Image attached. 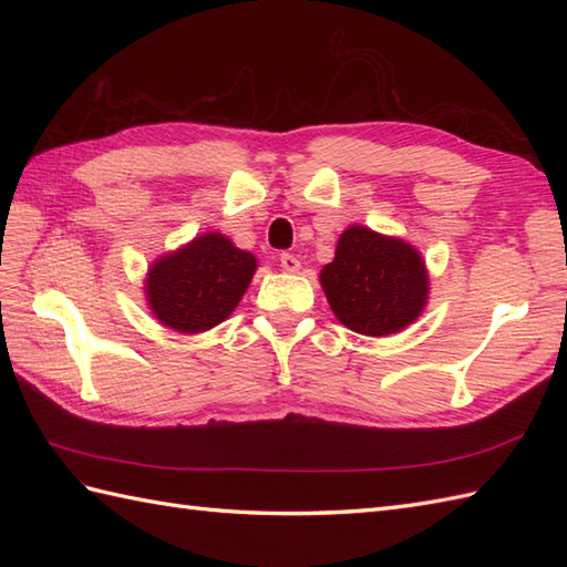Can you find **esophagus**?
Returning a JSON list of instances; mask_svg holds the SVG:
<instances>
[{
  "mask_svg": "<svg viewBox=\"0 0 567 567\" xmlns=\"http://www.w3.org/2000/svg\"><path fill=\"white\" fill-rule=\"evenodd\" d=\"M280 265H282L285 272H297L299 268H302V265H299V258L292 256V252H282Z\"/></svg>",
  "mask_w": 567,
  "mask_h": 567,
  "instance_id": "1",
  "label": "esophagus"
}]
</instances>
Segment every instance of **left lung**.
Here are the masks:
<instances>
[{"mask_svg":"<svg viewBox=\"0 0 567 567\" xmlns=\"http://www.w3.org/2000/svg\"><path fill=\"white\" fill-rule=\"evenodd\" d=\"M333 317L363 336L400 333L429 305V270L404 238L353 224L339 236L336 256L319 272Z\"/></svg>","mask_w":567,"mask_h":567,"instance_id":"8db88e82","label":"left lung"}]
</instances>
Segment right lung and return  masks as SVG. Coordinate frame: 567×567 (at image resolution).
<instances>
[{"instance_id":"add662e5","label":"right lung","mask_w":567,"mask_h":567,"mask_svg":"<svg viewBox=\"0 0 567 567\" xmlns=\"http://www.w3.org/2000/svg\"><path fill=\"white\" fill-rule=\"evenodd\" d=\"M258 258L219 231L199 234L148 265L143 292L155 321L177 333H204L231 317Z\"/></svg>"}]
</instances>
